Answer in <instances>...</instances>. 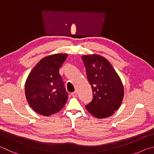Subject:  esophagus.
<instances>
[{
    "mask_svg": "<svg viewBox=\"0 0 154 154\" xmlns=\"http://www.w3.org/2000/svg\"><path fill=\"white\" fill-rule=\"evenodd\" d=\"M77 91H74V92H73V93H71V95H72V97H75L77 96Z\"/></svg>",
    "mask_w": 154,
    "mask_h": 154,
    "instance_id": "esophagus-1",
    "label": "esophagus"
}]
</instances>
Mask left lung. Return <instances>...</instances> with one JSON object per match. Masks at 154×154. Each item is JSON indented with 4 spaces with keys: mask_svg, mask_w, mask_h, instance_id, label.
Instances as JSON below:
<instances>
[{
    "mask_svg": "<svg viewBox=\"0 0 154 154\" xmlns=\"http://www.w3.org/2000/svg\"><path fill=\"white\" fill-rule=\"evenodd\" d=\"M93 99L86 106L87 111L97 118H107L118 109L124 97V87L111 63L99 55H83Z\"/></svg>",
    "mask_w": 154,
    "mask_h": 154,
    "instance_id": "1",
    "label": "left lung"
}]
</instances>
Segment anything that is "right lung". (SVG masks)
<instances>
[{
    "instance_id": "add662e5",
    "label": "right lung",
    "mask_w": 154,
    "mask_h": 154,
    "mask_svg": "<svg viewBox=\"0 0 154 154\" xmlns=\"http://www.w3.org/2000/svg\"><path fill=\"white\" fill-rule=\"evenodd\" d=\"M67 54H54L42 59L29 73L25 85L28 103L34 112L48 116L63 108L68 99L59 68Z\"/></svg>"
}]
</instances>
